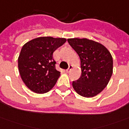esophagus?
Segmentation results:
<instances>
[{
    "mask_svg": "<svg viewBox=\"0 0 129 129\" xmlns=\"http://www.w3.org/2000/svg\"><path fill=\"white\" fill-rule=\"evenodd\" d=\"M72 67H73L72 66H71V65H69V66L68 69H67L66 70V71H67V73H69V71H71V69H72Z\"/></svg>",
    "mask_w": 129,
    "mask_h": 129,
    "instance_id": "34e87169",
    "label": "esophagus"
}]
</instances>
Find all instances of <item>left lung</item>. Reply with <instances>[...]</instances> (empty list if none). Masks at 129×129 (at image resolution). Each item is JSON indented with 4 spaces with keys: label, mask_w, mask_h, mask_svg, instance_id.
I'll return each instance as SVG.
<instances>
[{
    "label": "left lung",
    "mask_w": 129,
    "mask_h": 129,
    "mask_svg": "<svg viewBox=\"0 0 129 129\" xmlns=\"http://www.w3.org/2000/svg\"><path fill=\"white\" fill-rule=\"evenodd\" d=\"M69 44L80 59L81 76L72 85L85 98L96 95L107 86L113 74V58L100 43L86 38H70Z\"/></svg>",
    "instance_id": "8db88e82"
}]
</instances>
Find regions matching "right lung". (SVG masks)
<instances>
[{
  "mask_svg": "<svg viewBox=\"0 0 129 129\" xmlns=\"http://www.w3.org/2000/svg\"><path fill=\"white\" fill-rule=\"evenodd\" d=\"M66 41L60 38L39 37L23 45L18 60V69L30 90L45 93L53 88L60 75L55 69L53 53Z\"/></svg>",
  "mask_w": 129,
  "mask_h": 129,
  "instance_id": "1",
  "label": "right lung"
}]
</instances>
